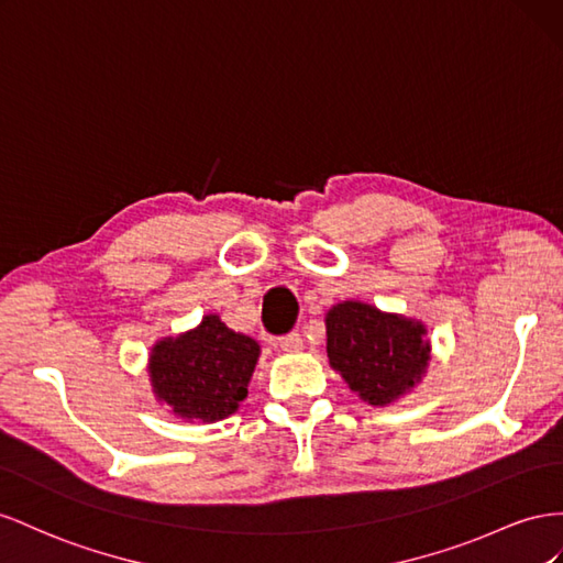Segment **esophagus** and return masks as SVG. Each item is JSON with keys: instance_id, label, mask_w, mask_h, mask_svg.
Segmentation results:
<instances>
[{"instance_id": "esophagus-1", "label": "esophagus", "mask_w": 563, "mask_h": 563, "mask_svg": "<svg viewBox=\"0 0 563 563\" xmlns=\"http://www.w3.org/2000/svg\"><path fill=\"white\" fill-rule=\"evenodd\" d=\"M301 346H303V340L299 332H290V334L280 336V349L287 353H297V351H301Z\"/></svg>"}]
</instances>
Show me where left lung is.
I'll return each mask as SVG.
<instances>
[{
  "label": "left lung",
  "mask_w": 563,
  "mask_h": 563,
  "mask_svg": "<svg viewBox=\"0 0 563 563\" xmlns=\"http://www.w3.org/2000/svg\"><path fill=\"white\" fill-rule=\"evenodd\" d=\"M328 358L365 404L389 406L427 373L431 344L420 320L342 301L325 316Z\"/></svg>",
  "instance_id": "left-lung-1"
}]
</instances>
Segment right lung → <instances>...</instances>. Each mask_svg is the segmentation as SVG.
<instances>
[{"instance_id":"obj_1","label":"right lung","mask_w":563,"mask_h":563,"mask_svg":"<svg viewBox=\"0 0 563 563\" xmlns=\"http://www.w3.org/2000/svg\"><path fill=\"white\" fill-rule=\"evenodd\" d=\"M260 361V344L210 313L198 328L151 349L153 394L181 420L219 422L238 410Z\"/></svg>"}]
</instances>
